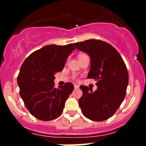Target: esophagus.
I'll return each mask as SVG.
<instances>
[{"label":"esophagus","instance_id":"obj_1","mask_svg":"<svg viewBox=\"0 0 146 146\" xmlns=\"http://www.w3.org/2000/svg\"><path fill=\"white\" fill-rule=\"evenodd\" d=\"M74 88H79V86H78V85L75 84V85H74Z\"/></svg>","mask_w":146,"mask_h":146}]
</instances>
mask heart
<instances>
[{"instance_id":"1","label":"heart","mask_w":146,"mask_h":146,"mask_svg":"<svg viewBox=\"0 0 146 146\" xmlns=\"http://www.w3.org/2000/svg\"><path fill=\"white\" fill-rule=\"evenodd\" d=\"M82 55H84V54H81V55H80V56H82Z\"/></svg>"}]
</instances>
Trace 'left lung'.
Instances as JSON below:
<instances>
[{
    "label": "left lung",
    "instance_id": "8db88e82",
    "mask_svg": "<svg viewBox=\"0 0 146 146\" xmlns=\"http://www.w3.org/2000/svg\"><path fill=\"white\" fill-rule=\"evenodd\" d=\"M77 49L90 57L88 78L97 81L95 91L80 86L79 99L82 113L92 121H102L111 117L123 101L128 84V73L119 52L112 45L100 40L74 43Z\"/></svg>",
    "mask_w": 146,
    "mask_h": 146
}]
</instances>
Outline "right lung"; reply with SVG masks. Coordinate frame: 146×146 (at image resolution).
I'll return each mask as SVG.
<instances>
[{
    "label": "right lung",
    "instance_id": "obj_1",
    "mask_svg": "<svg viewBox=\"0 0 146 146\" xmlns=\"http://www.w3.org/2000/svg\"><path fill=\"white\" fill-rule=\"evenodd\" d=\"M73 44H51L30 54L17 78L20 95L30 113L38 119L51 121L61 115L65 102L74 89L71 82L55 88L54 75L62 71Z\"/></svg>",
    "mask_w": 146,
    "mask_h": 146
}]
</instances>
